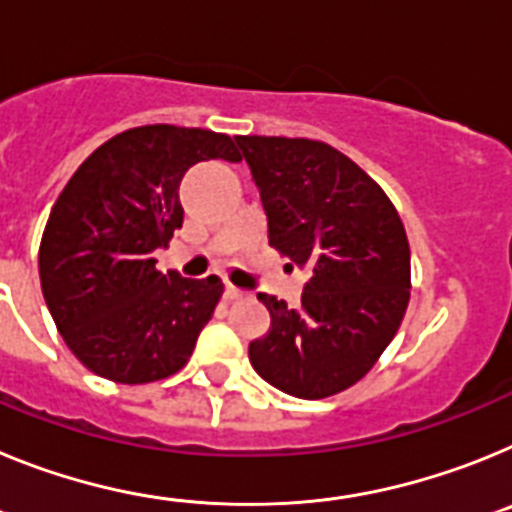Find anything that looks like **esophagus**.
I'll use <instances>...</instances> for the list:
<instances>
[{
    "label": "esophagus",
    "mask_w": 512,
    "mask_h": 512,
    "mask_svg": "<svg viewBox=\"0 0 512 512\" xmlns=\"http://www.w3.org/2000/svg\"><path fill=\"white\" fill-rule=\"evenodd\" d=\"M243 295H246L243 289L233 287V284H225V297H228V300H241Z\"/></svg>",
    "instance_id": "1"
}]
</instances>
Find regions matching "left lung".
Masks as SVG:
<instances>
[{"label": "left lung", "mask_w": 512, "mask_h": 512, "mask_svg": "<svg viewBox=\"0 0 512 512\" xmlns=\"http://www.w3.org/2000/svg\"><path fill=\"white\" fill-rule=\"evenodd\" d=\"M261 194L269 243L307 271L300 305L259 295L271 315L248 343L261 379L302 400L359 382L390 346L410 300V248L387 194L320 140L235 135Z\"/></svg>", "instance_id": "obj_1"}]
</instances>
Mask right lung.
I'll list each match as a JSON object with an SVG mask.
<instances>
[{"instance_id":"right-lung-1","label":"right lung","mask_w":512,"mask_h":512,"mask_svg":"<svg viewBox=\"0 0 512 512\" xmlns=\"http://www.w3.org/2000/svg\"><path fill=\"white\" fill-rule=\"evenodd\" d=\"M238 161L223 133L146 125L115 135L76 169L40 243V287L66 346L99 377L156 382L179 372L223 282L158 271L153 251L182 228L189 166Z\"/></svg>"}]
</instances>
